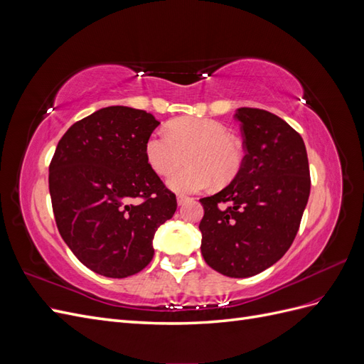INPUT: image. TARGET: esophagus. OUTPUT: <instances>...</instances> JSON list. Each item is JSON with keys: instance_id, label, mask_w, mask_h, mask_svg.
Here are the masks:
<instances>
[{"instance_id": "34e87169", "label": "esophagus", "mask_w": 364, "mask_h": 364, "mask_svg": "<svg viewBox=\"0 0 364 364\" xmlns=\"http://www.w3.org/2000/svg\"><path fill=\"white\" fill-rule=\"evenodd\" d=\"M191 200V197H186V196H183V194H178V205L181 206V205H185L186 202H190Z\"/></svg>"}]
</instances>
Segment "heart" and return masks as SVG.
Returning <instances> with one entry per match:
<instances>
[{
    "mask_svg": "<svg viewBox=\"0 0 364 364\" xmlns=\"http://www.w3.org/2000/svg\"><path fill=\"white\" fill-rule=\"evenodd\" d=\"M150 168L170 178L186 161L191 165L170 181L179 193H196L218 183L232 181L243 165L245 151L241 142L229 135V129L213 118L185 117L174 119L167 132L156 130L144 146Z\"/></svg>",
    "mask_w": 364,
    "mask_h": 364,
    "instance_id": "heart-1",
    "label": "heart"
}]
</instances>
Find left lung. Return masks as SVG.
<instances>
[{
  "label": "left lung",
  "instance_id": "obj_1",
  "mask_svg": "<svg viewBox=\"0 0 364 364\" xmlns=\"http://www.w3.org/2000/svg\"><path fill=\"white\" fill-rule=\"evenodd\" d=\"M235 118L246 155L226 188L200 199V250L215 272L247 278L291 246L311 179L304 139L282 118L257 107H240Z\"/></svg>",
  "mask_w": 364,
  "mask_h": 364
}]
</instances>
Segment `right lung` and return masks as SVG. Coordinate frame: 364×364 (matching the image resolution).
Returning <instances> with one entry per match:
<instances>
[{"label":"right lung","mask_w":364,"mask_h":364,"mask_svg":"<svg viewBox=\"0 0 364 364\" xmlns=\"http://www.w3.org/2000/svg\"><path fill=\"white\" fill-rule=\"evenodd\" d=\"M158 126L146 111L103 107L65 132L50 162L59 234L103 277L127 278L147 267L156 229L178 208L146 159V141Z\"/></svg>","instance_id":"add662e5"}]
</instances>
